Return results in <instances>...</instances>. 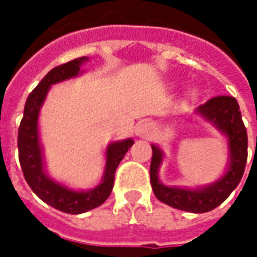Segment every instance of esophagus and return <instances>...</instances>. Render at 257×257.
Instances as JSON below:
<instances>
[{"instance_id":"1","label":"esophagus","mask_w":257,"mask_h":257,"mask_svg":"<svg viewBox=\"0 0 257 257\" xmlns=\"http://www.w3.org/2000/svg\"><path fill=\"white\" fill-rule=\"evenodd\" d=\"M153 129H154V126L150 121H140L135 128V134L140 138H149L153 134Z\"/></svg>"}]
</instances>
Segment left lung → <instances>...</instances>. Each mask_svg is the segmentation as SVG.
<instances>
[{"label":"left lung","instance_id":"obj_1","mask_svg":"<svg viewBox=\"0 0 257 257\" xmlns=\"http://www.w3.org/2000/svg\"><path fill=\"white\" fill-rule=\"evenodd\" d=\"M197 112L204 115L208 121H212L228 138L230 167L226 175L213 184L199 190L164 186L158 180V168L162 161V151L153 145L150 180L153 191L161 202L186 212L204 213L219 206L241 182L248 158V135L238 101L232 96H215L201 104L197 108Z\"/></svg>","mask_w":257,"mask_h":257}]
</instances>
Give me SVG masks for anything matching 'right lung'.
<instances>
[{
  "instance_id": "add662e5",
  "label": "right lung",
  "mask_w": 257,
  "mask_h": 257,
  "mask_svg": "<svg viewBox=\"0 0 257 257\" xmlns=\"http://www.w3.org/2000/svg\"><path fill=\"white\" fill-rule=\"evenodd\" d=\"M86 60H88L86 56L74 59L68 63L52 68L44 77V79L37 85L36 89L31 92L26 100L25 112L20 121L19 134H18L20 167L27 184L44 202L53 206L55 209L62 210L70 215H78L86 210L93 209L108 198L114 186L115 169L119 165V162L122 161L126 151L131 149V146L134 145V140L126 139L108 146L106 172L103 176V182L96 189L89 191H74L66 189L64 186L55 183L44 172L41 147L38 142V126H37L40 108L45 100L49 86L78 75L81 64Z\"/></svg>"
}]
</instances>
